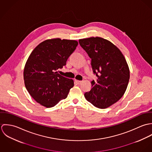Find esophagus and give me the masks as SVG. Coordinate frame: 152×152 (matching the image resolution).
<instances>
[{
    "mask_svg": "<svg viewBox=\"0 0 152 152\" xmlns=\"http://www.w3.org/2000/svg\"><path fill=\"white\" fill-rule=\"evenodd\" d=\"M75 81L76 82V83L77 84H81V83H82V81H79V80H75Z\"/></svg>",
    "mask_w": 152,
    "mask_h": 152,
    "instance_id": "esophagus-1",
    "label": "esophagus"
}]
</instances>
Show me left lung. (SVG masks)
Instances as JSON below:
<instances>
[{"label": "left lung", "instance_id": "1", "mask_svg": "<svg viewBox=\"0 0 152 152\" xmlns=\"http://www.w3.org/2000/svg\"><path fill=\"white\" fill-rule=\"evenodd\" d=\"M79 43L91 58L96 81H91L92 88L84 94L87 101L95 107L105 109L119 101L128 87L130 71L119 49L101 37L79 40Z\"/></svg>", "mask_w": 152, "mask_h": 152}]
</instances>
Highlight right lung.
<instances>
[{"label":"right lung","instance_id":"right-lung-1","mask_svg":"<svg viewBox=\"0 0 152 152\" xmlns=\"http://www.w3.org/2000/svg\"><path fill=\"white\" fill-rule=\"evenodd\" d=\"M78 42L48 39L39 44L29 56L24 68V84L31 97L46 108H51L64 99L74 81L57 71L66 65Z\"/></svg>","mask_w":152,"mask_h":152}]
</instances>
